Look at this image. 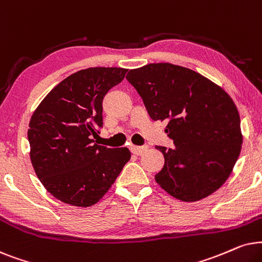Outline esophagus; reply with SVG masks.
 <instances>
[{
	"instance_id": "esophagus-1",
	"label": "esophagus",
	"mask_w": 262,
	"mask_h": 262,
	"mask_svg": "<svg viewBox=\"0 0 262 262\" xmlns=\"http://www.w3.org/2000/svg\"><path fill=\"white\" fill-rule=\"evenodd\" d=\"M129 148H130V152L135 156H141L142 153H145L146 151H147V147H146V146H134V145H132Z\"/></svg>"
}]
</instances>
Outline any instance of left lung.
I'll use <instances>...</instances> for the list:
<instances>
[{
  "instance_id": "left-lung-1",
  "label": "left lung",
  "mask_w": 262,
  "mask_h": 262,
  "mask_svg": "<svg viewBox=\"0 0 262 262\" xmlns=\"http://www.w3.org/2000/svg\"><path fill=\"white\" fill-rule=\"evenodd\" d=\"M127 80L153 121H165L173 148L156 146L164 166L156 182L181 201H198L219 189L241 148L238 110L228 93L204 75L171 63L132 69Z\"/></svg>"
}]
</instances>
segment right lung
Listing matches in <instances>:
<instances>
[{
	"label": "right lung",
	"mask_w": 262,
	"mask_h": 262,
	"mask_svg": "<svg viewBox=\"0 0 262 262\" xmlns=\"http://www.w3.org/2000/svg\"><path fill=\"white\" fill-rule=\"evenodd\" d=\"M128 69L95 67L69 75L45 96L30 120L27 137L34 172L64 204L90 207L107 193L125 163L127 147L93 142L103 125V98Z\"/></svg>",
	"instance_id": "right-lung-1"
}]
</instances>
